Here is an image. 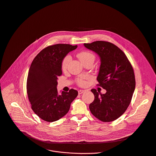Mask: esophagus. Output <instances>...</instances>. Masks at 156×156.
I'll return each mask as SVG.
<instances>
[{"instance_id":"1","label":"esophagus","mask_w":156,"mask_h":156,"mask_svg":"<svg viewBox=\"0 0 156 156\" xmlns=\"http://www.w3.org/2000/svg\"><path fill=\"white\" fill-rule=\"evenodd\" d=\"M85 91V90H79L78 91V93H79V94H81L82 93H84Z\"/></svg>"}]
</instances>
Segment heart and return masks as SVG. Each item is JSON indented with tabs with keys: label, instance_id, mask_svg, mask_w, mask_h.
Wrapping results in <instances>:
<instances>
[{
	"label": "heart",
	"instance_id": "1",
	"mask_svg": "<svg viewBox=\"0 0 156 156\" xmlns=\"http://www.w3.org/2000/svg\"><path fill=\"white\" fill-rule=\"evenodd\" d=\"M77 57L80 59V60L83 63V64H84L85 63H86L90 60L94 61V58H95L94 55L92 53L88 52V51H83V52H80L79 54H78ZM71 60V57L69 55H67L63 58V59L62 60V69L65 70L66 69ZM77 83L80 86H85L86 85V82L82 79H79L77 80Z\"/></svg>",
	"mask_w": 156,
	"mask_h": 156
}]
</instances>
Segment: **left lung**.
Here are the masks:
<instances>
[{"label":"left lung","mask_w":156,"mask_h":156,"mask_svg":"<svg viewBox=\"0 0 156 156\" xmlns=\"http://www.w3.org/2000/svg\"><path fill=\"white\" fill-rule=\"evenodd\" d=\"M86 48L100 57L98 85L106 90L101 94L91 90L94 99L89 108L91 113L103 122L118 119L129 105L135 88L133 68L125 54L115 44L104 41L84 43Z\"/></svg>","instance_id":"1"}]
</instances>
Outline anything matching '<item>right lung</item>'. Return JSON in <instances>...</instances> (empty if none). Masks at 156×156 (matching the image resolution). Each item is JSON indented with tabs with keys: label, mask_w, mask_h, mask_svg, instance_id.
<instances>
[{
	"label": "right lung",
	"mask_w": 156,
	"mask_h": 156,
	"mask_svg": "<svg viewBox=\"0 0 156 156\" xmlns=\"http://www.w3.org/2000/svg\"><path fill=\"white\" fill-rule=\"evenodd\" d=\"M77 46L57 44L43 49L34 59L27 76V93L33 111L42 119L54 122L64 116L78 91H57L58 77L62 74V62Z\"/></svg>",
	"instance_id": "add662e5"
}]
</instances>
